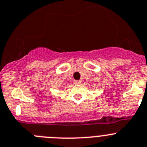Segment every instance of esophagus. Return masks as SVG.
<instances>
[{"label": "esophagus", "mask_w": 147, "mask_h": 147, "mask_svg": "<svg viewBox=\"0 0 147 147\" xmlns=\"http://www.w3.org/2000/svg\"><path fill=\"white\" fill-rule=\"evenodd\" d=\"M74 83H75V85H79V84L81 83V80H75L74 81Z\"/></svg>", "instance_id": "34e87169"}]
</instances>
